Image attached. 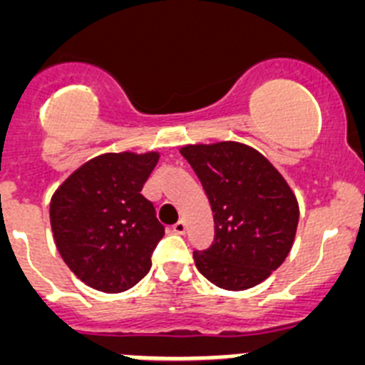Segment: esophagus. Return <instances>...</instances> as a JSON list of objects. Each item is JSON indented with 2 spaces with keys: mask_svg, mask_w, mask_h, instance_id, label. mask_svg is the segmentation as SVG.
I'll use <instances>...</instances> for the list:
<instances>
[{
  "mask_svg": "<svg viewBox=\"0 0 365 365\" xmlns=\"http://www.w3.org/2000/svg\"><path fill=\"white\" fill-rule=\"evenodd\" d=\"M173 232H175V234H185L186 222L185 221H177L175 225H173Z\"/></svg>",
  "mask_w": 365,
  "mask_h": 365,
  "instance_id": "esophagus-1",
  "label": "esophagus"
}]
</instances>
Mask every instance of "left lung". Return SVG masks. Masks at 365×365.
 <instances>
[{
  "label": "left lung",
  "mask_w": 365,
  "mask_h": 365,
  "mask_svg": "<svg viewBox=\"0 0 365 365\" xmlns=\"http://www.w3.org/2000/svg\"><path fill=\"white\" fill-rule=\"evenodd\" d=\"M214 212V241L195 250L199 272L227 291L257 285L289 256L298 228L294 193L254 148L240 143L180 150Z\"/></svg>",
  "instance_id": "obj_1"
}]
</instances>
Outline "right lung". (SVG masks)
<instances>
[{"instance_id": "right-lung-1", "label": "right lung", "mask_w": 365, "mask_h": 365, "mask_svg": "<svg viewBox=\"0 0 365 365\" xmlns=\"http://www.w3.org/2000/svg\"><path fill=\"white\" fill-rule=\"evenodd\" d=\"M159 153H106L80 166L51 199L58 252L74 276L122 292L150 272L164 227L140 190Z\"/></svg>"}]
</instances>
